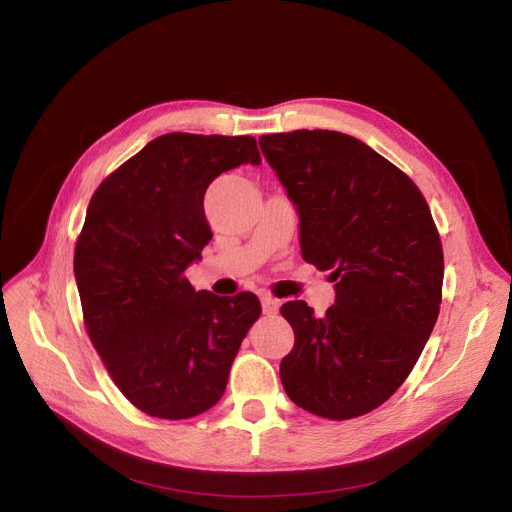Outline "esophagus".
<instances>
[{
    "label": "esophagus",
    "instance_id": "1",
    "mask_svg": "<svg viewBox=\"0 0 512 512\" xmlns=\"http://www.w3.org/2000/svg\"><path fill=\"white\" fill-rule=\"evenodd\" d=\"M260 301H262V312H265L267 316H273V314H277V309H280V301L273 299L271 294H262Z\"/></svg>",
    "mask_w": 512,
    "mask_h": 512
}]
</instances>
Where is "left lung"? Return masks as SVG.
I'll return each mask as SVG.
<instances>
[{"mask_svg": "<svg viewBox=\"0 0 512 512\" xmlns=\"http://www.w3.org/2000/svg\"><path fill=\"white\" fill-rule=\"evenodd\" d=\"M258 143L299 209L303 260L331 271L337 292L322 318L282 305L294 331L284 391L331 421L363 416L404 384L438 320L440 232L416 183L359 138L294 130Z\"/></svg>", "mask_w": 512, "mask_h": 512, "instance_id": "left-lung-1", "label": "left lung"}]
</instances>
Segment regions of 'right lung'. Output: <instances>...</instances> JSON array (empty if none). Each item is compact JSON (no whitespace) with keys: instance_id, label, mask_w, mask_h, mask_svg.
<instances>
[{"instance_id":"add662e5","label":"right lung","mask_w":512,"mask_h":512,"mask_svg":"<svg viewBox=\"0 0 512 512\" xmlns=\"http://www.w3.org/2000/svg\"><path fill=\"white\" fill-rule=\"evenodd\" d=\"M245 162L260 164L254 136L170 132L89 200L74 247L83 322L117 389L149 416L181 421L218 404L260 318L256 294L196 292L185 277L211 241L209 183Z\"/></svg>"}]
</instances>
